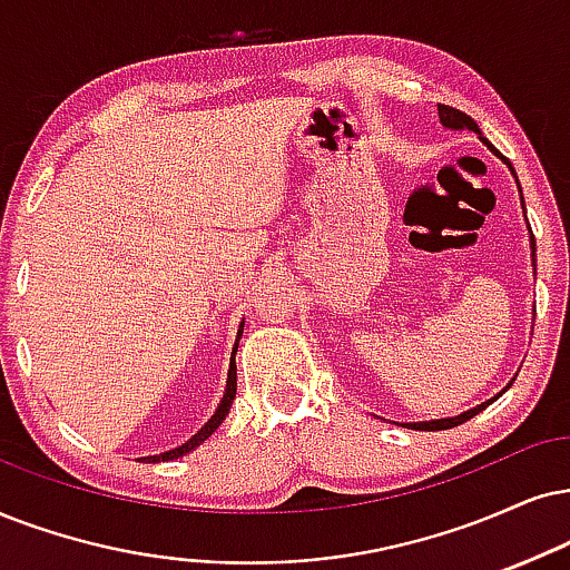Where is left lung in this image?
Segmentation results:
<instances>
[{"label":"left lung","mask_w":570,"mask_h":570,"mask_svg":"<svg viewBox=\"0 0 570 570\" xmlns=\"http://www.w3.org/2000/svg\"><path fill=\"white\" fill-rule=\"evenodd\" d=\"M439 120H442V124H444L446 128H468V131L481 134L479 126H476V120H473L471 115L460 112V110H455V107H450V105H439ZM481 139H484V136H481ZM484 144H487V139H484ZM502 160H505V157H502ZM505 163H508V168L513 170V165H510V160H505ZM513 176H515V170H513ZM515 181H518V178H515ZM518 189H521V186H518ZM531 252H537L534 234H531ZM497 397H500V394H497ZM489 402H492V400H489ZM489 402H484V405H479V407H473V410H468V413H463V415L442 417V421H429V423H405V426L417 429V431H444V429L460 426V423L471 421L473 415L481 413V410H484V407L489 405Z\"/></svg>","instance_id":"8db88e82"}]
</instances>
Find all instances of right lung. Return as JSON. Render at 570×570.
<instances>
[{"label":"right lung","mask_w":570,"mask_h":570,"mask_svg":"<svg viewBox=\"0 0 570 570\" xmlns=\"http://www.w3.org/2000/svg\"><path fill=\"white\" fill-rule=\"evenodd\" d=\"M239 336H242V328H239ZM234 355H236V347H234V352H232V368H228V381H226V394H223V400H220V405H218V410H215V415L210 417V421L205 423V426H202L197 434H194L189 442L186 444H181V446H176V450H168V452H160V455H153V458H144V460H153V463H157V460H173V458H181V455H186V452H191L194 446L197 444H202L205 442L207 436L213 434L215 429L220 426L223 421H226V415H228V410H232V402H234V397H236V360H234Z\"/></svg>","instance_id":"add662e5"}]
</instances>
